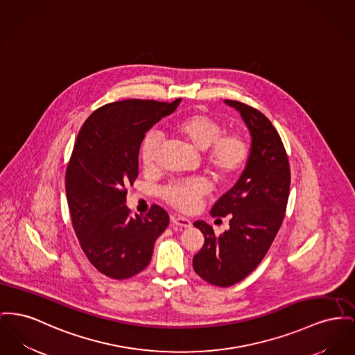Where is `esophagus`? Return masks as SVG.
<instances>
[{"label":"esophagus","mask_w":355,"mask_h":355,"mask_svg":"<svg viewBox=\"0 0 355 355\" xmlns=\"http://www.w3.org/2000/svg\"><path fill=\"white\" fill-rule=\"evenodd\" d=\"M171 223H173V225L180 227V228H190V227H191L190 220H188L187 217H182V216H174V217H171Z\"/></svg>","instance_id":"34e87169"}]
</instances>
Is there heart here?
<instances>
[{
	"label": "heart",
	"instance_id": "heart-1",
	"mask_svg": "<svg viewBox=\"0 0 355 355\" xmlns=\"http://www.w3.org/2000/svg\"><path fill=\"white\" fill-rule=\"evenodd\" d=\"M173 130L190 146L202 153L205 166L221 182L230 181L248 159L250 145L247 139L239 132L224 134L223 125L207 114L188 115L175 122ZM161 145V137L157 132H148L145 137L141 145V161L145 168L155 166ZM208 191L205 180L190 178L168 184L161 190V197L178 210L191 211Z\"/></svg>",
	"mask_w": 355,
	"mask_h": 355
}]
</instances>
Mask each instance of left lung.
Segmentation results:
<instances>
[{
  "mask_svg": "<svg viewBox=\"0 0 355 355\" xmlns=\"http://www.w3.org/2000/svg\"><path fill=\"white\" fill-rule=\"evenodd\" d=\"M250 130V155L240 178L213 205V217L230 216L220 236L205 221H196L205 243L193 268L210 284L230 287L253 271L270 250L284 218L290 194V165L283 142L268 118L250 105L225 101Z\"/></svg>",
  "mask_w": 355,
  "mask_h": 355,
  "instance_id": "8db88e82",
  "label": "left lung"
}]
</instances>
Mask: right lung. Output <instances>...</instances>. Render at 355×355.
<instances>
[{
	"label": "right lung",
	"mask_w": 355,
	"mask_h": 355,
	"mask_svg": "<svg viewBox=\"0 0 355 355\" xmlns=\"http://www.w3.org/2000/svg\"><path fill=\"white\" fill-rule=\"evenodd\" d=\"M181 103L130 99L103 105L82 125L65 174L67 201L87 259L105 276L128 279L144 271L154 243L168 225L166 210L153 205L131 217L125 187L138 177L147 131Z\"/></svg>",
	"instance_id": "obj_1"
}]
</instances>
